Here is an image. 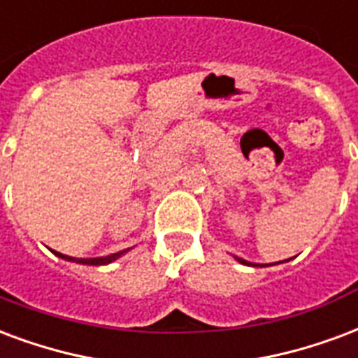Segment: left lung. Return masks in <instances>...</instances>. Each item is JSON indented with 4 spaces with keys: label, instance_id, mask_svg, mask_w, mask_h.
Returning <instances> with one entry per match:
<instances>
[{
    "label": "left lung",
    "instance_id": "obj_1",
    "mask_svg": "<svg viewBox=\"0 0 358 358\" xmlns=\"http://www.w3.org/2000/svg\"><path fill=\"white\" fill-rule=\"evenodd\" d=\"M237 260H239L241 264H245V266H250V262H246V260H241V258H237Z\"/></svg>",
    "mask_w": 358,
    "mask_h": 358
}]
</instances>
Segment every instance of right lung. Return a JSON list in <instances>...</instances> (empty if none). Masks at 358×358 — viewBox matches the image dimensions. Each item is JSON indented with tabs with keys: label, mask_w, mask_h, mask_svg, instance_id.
Returning <instances> with one entry per match:
<instances>
[{
	"label": "right lung",
	"mask_w": 358,
	"mask_h": 358,
	"mask_svg": "<svg viewBox=\"0 0 358 358\" xmlns=\"http://www.w3.org/2000/svg\"><path fill=\"white\" fill-rule=\"evenodd\" d=\"M57 256H60V258H64V260H70V262H78V264H85V266H106V264H110V262H113L115 258H119L123 252H115V254H110V256H102V258H81V260H78V258H71V256H64V254L60 252H55Z\"/></svg>",
	"instance_id": "1"
}]
</instances>
